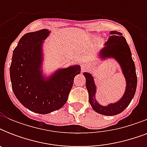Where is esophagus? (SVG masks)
I'll use <instances>...</instances> for the list:
<instances>
[{"instance_id":"esophagus-1","label":"esophagus","mask_w":147,"mask_h":147,"mask_svg":"<svg viewBox=\"0 0 147 147\" xmlns=\"http://www.w3.org/2000/svg\"><path fill=\"white\" fill-rule=\"evenodd\" d=\"M88 68V65L87 64H85V63L82 64V71H85V70H87Z\"/></svg>"}]
</instances>
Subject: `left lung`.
Returning <instances> with one entry per match:
<instances>
[{
	"instance_id": "1",
	"label": "left lung",
	"mask_w": 147,
	"mask_h": 147,
	"mask_svg": "<svg viewBox=\"0 0 147 147\" xmlns=\"http://www.w3.org/2000/svg\"><path fill=\"white\" fill-rule=\"evenodd\" d=\"M110 37L106 42V47L100 51V57L115 58L121 65V69L127 82L125 93L121 100L114 104H110L107 106L99 105L95 100L96 86L94 78L90 73L84 72L86 79V88L89 94V103L94 111L98 114L114 116L120 114L127 107L134 96L137 89V78L136 74L134 62L131 56V51L127 40L122 34L117 31H111Z\"/></svg>"
}]
</instances>
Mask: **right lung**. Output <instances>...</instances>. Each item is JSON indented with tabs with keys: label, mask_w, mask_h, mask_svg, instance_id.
Here are the masks:
<instances>
[{
	"label": "right lung",
	"mask_w": 147,
	"mask_h": 147,
	"mask_svg": "<svg viewBox=\"0 0 147 147\" xmlns=\"http://www.w3.org/2000/svg\"><path fill=\"white\" fill-rule=\"evenodd\" d=\"M50 33L47 29L26 33L13 52L10 76L13 92L24 107L46 114L60 109L66 103L79 65L58 70L48 80L40 71L42 41Z\"/></svg>",
	"instance_id": "add662e5"
}]
</instances>
